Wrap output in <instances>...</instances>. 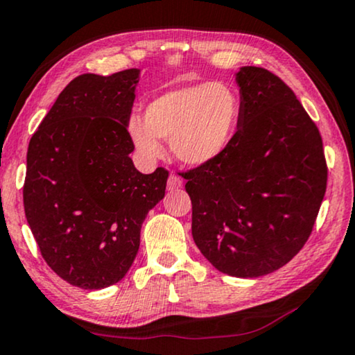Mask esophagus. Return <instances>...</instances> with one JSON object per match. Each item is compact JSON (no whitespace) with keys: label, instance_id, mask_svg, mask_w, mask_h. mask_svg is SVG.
Segmentation results:
<instances>
[{"label":"esophagus","instance_id":"1","mask_svg":"<svg viewBox=\"0 0 355 355\" xmlns=\"http://www.w3.org/2000/svg\"><path fill=\"white\" fill-rule=\"evenodd\" d=\"M182 187H183L182 178L175 175V173H171V177H168V180H167V189H168V191H173V189H178Z\"/></svg>","mask_w":355,"mask_h":355}]
</instances>
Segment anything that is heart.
Returning <instances> with one entry per match:
<instances>
[{"label":"heart","mask_w":355,"mask_h":355,"mask_svg":"<svg viewBox=\"0 0 355 355\" xmlns=\"http://www.w3.org/2000/svg\"><path fill=\"white\" fill-rule=\"evenodd\" d=\"M239 119L238 93L223 82H202L159 94L144 109L143 121L130 117L127 132L143 157L157 159L159 139H168L177 161L199 167L227 151Z\"/></svg>","instance_id":"1"}]
</instances>
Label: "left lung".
<instances>
[{
	"label": "left lung",
	"mask_w": 355,
	"mask_h": 355,
	"mask_svg": "<svg viewBox=\"0 0 355 355\" xmlns=\"http://www.w3.org/2000/svg\"><path fill=\"white\" fill-rule=\"evenodd\" d=\"M241 119L230 148L187 172L193 239L217 270L257 278L278 270L311 236L327 189L318 128L282 78L234 73Z\"/></svg>",
	"instance_id": "left-lung-1"
}]
</instances>
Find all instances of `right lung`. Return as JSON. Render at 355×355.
<instances>
[{
  "instance_id": "add662e5",
  "label": "right lung",
  "mask_w": 355,
  "mask_h": 355,
  "mask_svg": "<svg viewBox=\"0 0 355 355\" xmlns=\"http://www.w3.org/2000/svg\"><path fill=\"white\" fill-rule=\"evenodd\" d=\"M139 69L83 73L59 94L28 143L26 217L42 256L67 283L103 289L137 257L168 172H138L127 123Z\"/></svg>"
}]
</instances>
